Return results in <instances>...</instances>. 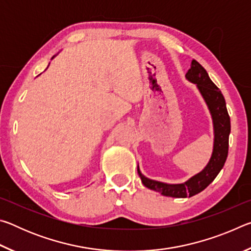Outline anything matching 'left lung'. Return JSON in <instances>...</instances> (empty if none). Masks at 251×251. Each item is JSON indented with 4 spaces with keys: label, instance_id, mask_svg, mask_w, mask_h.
Segmentation results:
<instances>
[{
    "label": "left lung",
    "instance_id": "8db88e82",
    "mask_svg": "<svg viewBox=\"0 0 251 251\" xmlns=\"http://www.w3.org/2000/svg\"><path fill=\"white\" fill-rule=\"evenodd\" d=\"M185 76L190 83L197 85L198 91L201 94L203 100L206 101L212 118L214 147H212L209 161L201 172L181 184H166V182L150 179L143 175L139 166H137L138 175L144 186L160 193L163 196L174 198L195 196L202 192L217 177L227 159L229 134H230V117L227 112L226 101L219 88L209 78L206 70L197 61L193 59L190 69Z\"/></svg>",
    "mask_w": 251,
    "mask_h": 251
}]
</instances>
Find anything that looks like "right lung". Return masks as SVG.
Returning a JSON list of instances; mask_svg holds the SVG:
<instances>
[{
  "label": "right lung",
  "mask_w": 251,
  "mask_h": 251,
  "mask_svg": "<svg viewBox=\"0 0 251 251\" xmlns=\"http://www.w3.org/2000/svg\"><path fill=\"white\" fill-rule=\"evenodd\" d=\"M54 57H55V56H53V57H52V59H53V58H54Z\"/></svg>",
  "instance_id": "obj_1"
}]
</instances>
